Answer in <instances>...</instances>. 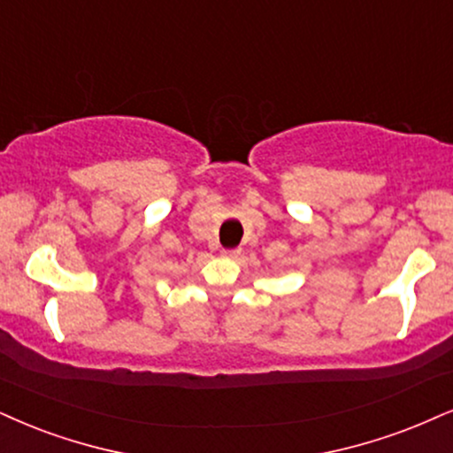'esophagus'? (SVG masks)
<instances>
[{
  "instance_id": "esophagus-1",
  "label": "esophagus",
  "mask_w": 453,
  "mask_h": 453,
  "mask_svg": "<svg viewBox=\"0 0 453 453\" xmlns=\"http://www.w3.org/2000/svg\"><path fill=\"white\" fill-rule=\"evenodd\" d=\"M222 256H225V258H239V256H242V250H222Z\"/></svg>"
}]
</instances>
